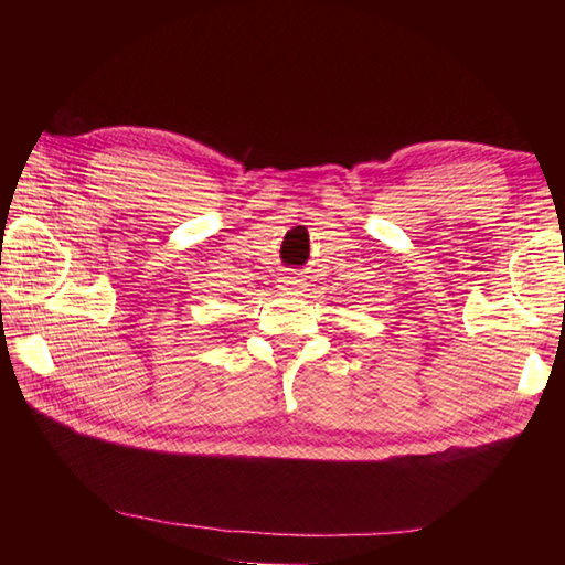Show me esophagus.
<instances>
[{"label":"esophagus","mask_w":565,"mask_h":565,"mask_svg":"<svg viewBox=\"0 0 565 565\" xmlns=\"http://www.w3.org/2000/svg\"><path fill=\"white\" fill-rule=\"evenodd\" d=\"M279 286H281L284 291H301L303 289V279H301V276H296V274H289V276H284Z\"/></svg>","instance_id":"34e87169"}]
</instances>
